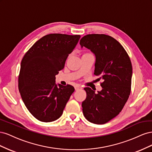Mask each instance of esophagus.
Listing matches in <instances>:
<instances>
[{
    "label": "esophagus",
    "mask_w": 152,
    "mask_h": 152,
    "mask_svg": "<svg viewBox=\"0 0 152 152\" xmlns=\"http://www.w3.org/2000/svg\"><path fill=\"white\" fill-rule=\"evenodd\" d=\"M82 89V87H81L80 86L77 85V86H75V91H77V90H79V89Z\"/></svg>",
    "instance_id": "obj_1"
}]
</instances>
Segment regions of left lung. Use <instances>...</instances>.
Here are the masks:
<instances>
[{"mask_svg": "<svg viewBox=\"0 0 152 152\" xmlns=\"http://www.w3.org/2000/svg\"><path fill=\"white\" fill-rule=\"evenodd\" d=\"M80 46L96 57L94 74L102 79L97 93L86 87V99L82 103L87 121L96 124L108 122L119 114L131 93L132 64L126 50L117 40L104 34H89L80 40Z\"/></svg>", "mask_w": 152, "mask_h": 152, "instance_id": "obj_1", "label": "left lung"}]
</instances>
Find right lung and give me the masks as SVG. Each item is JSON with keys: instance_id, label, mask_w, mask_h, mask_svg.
<instances>
[{"instance_id": "add662e5", "label": "right lung", "mask_w": 152, "mask_h": 152, "mask_svg": "<svg viewBox=\"0 0 152 152\" xmlns=\"http://www.w3.org/2000/svg\"><path fill=\"white\" fill-rule=\"evenodd\" d=\"M80 38L79 35H45L23 58L18 88L26 107L37 120L49 122L62 115L75 89L70 85L56 84L55 76L63 69Z\"/></svg>"}]
</instances>
